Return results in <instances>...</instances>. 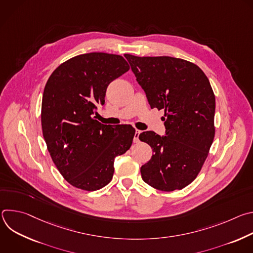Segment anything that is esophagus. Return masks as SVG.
<instances>
[{
  "label": "esophagus",
  "instance_id": "esophagus-1",
  "mask_svg": "<svg viewBox=\"0 0 253 253\" xmlns=\"http://www.w3.org/2000/svg\"><path fill=\"white\" fill-rule=\"evenodd\" d=\"M141 132H142V131H140V130H138V129L135 130V134H134V138H133V141H134L135 143L139 142V135L141 134Z\"/></svg>",
  "mask_w": 253,
  "mask_h": 253
}]
</instances>
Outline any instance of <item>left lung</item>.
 I'll return each mask as SVG.
<instances>
[{
    "label": "left lung",
    "instance_id": "obj_1",
    "mask_svg": "<svg viewBox=\"0 0 253 253\" xmlns=\"http://www.w3.org/2000/svg\"><path fill=\"white\" fill-rule=\"evenodd\" d=\"M124 56L150 107L165 111V136L139 135L154 152L140 169L142 179L161 191L182 189L198 175L214 139L215 96L209 80L183 59Z\"/></svg>",
    "mask_w": 253,
    "mask_h": 253
}]
</instances>
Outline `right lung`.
I'll return each instance as SVG.
<instances>
[{"instance_id":"1","label":"right lung","mask_w":253,"mask_h":253,"mask_svg":"<svg viewBox=\"0 0 253 253\" xmlns=\"http://www.w3.org/2000/svg\"><path fill=\"white\" fill-rule=\"evenodd\" d=\"M130 69L119 55L88 53L61 64L47 81L41 122L53 162L74 187L95 191L109 183L114 159L132 145L135 129L95 120L108 85Z\"/></svg>"}]
</instances>
